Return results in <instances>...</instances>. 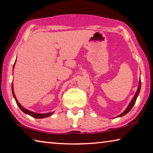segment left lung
<instances>
[{"instance_id":"left-lung-1","label":"left lung","mask_w":153,"mask_h":153,"mask_svg":"<svg viewBox=\"0 0 153 153\" xmlns=\"http://www.w3.org/2000/svg\"><path fill=\"white\" fill-rule=\"evenodd\" d=\"M140 89H141V80L140 81V83H139V86H138V88H137V92L135 93V96H134V97L133 98V100H132V101L131 102V103L129 104L128 106L127 107V108L125 110L124 112H123L122 114H120V115H118L117 117H122V116H124L126 115V113H128L131 110L132 108H133V106H134V104H135V102H136V100L137 98V96L139 95V93H140Z\"/></svg>"}]
</instances>
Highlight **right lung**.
<instances>
[{
    "label": "right lung",
    "mask_w": 153,
    "mask_h": 153,
    "mask_svg": "<svg viewBox=\"0 0 153 153\" xmlns=\"http://www.w3.org/2000/svg\"><path fill=\"white\" fill-rule=\"evenodd\" d=\"M11 90H12V93H13V97H14V98H15V100H16V103H17V104H18V107H19V108H20V110H21L23 113H26V114H28V115L31 116V117H35V118H37V119H41V118H45V117H49V116L51 115L53 113V112H52V113H43V114L36 113L32 112V111H30L27 110V109H26V108H23V107H22V106L19 104V102H18L16 97V96H15V94H14V93H13V84H11Z\"/></svg>",
    "instance_id": "right-lung-1"
}]
</instances>
